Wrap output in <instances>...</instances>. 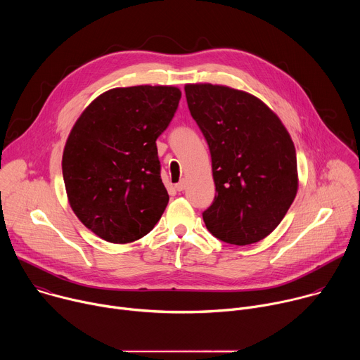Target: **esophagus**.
Instances as JSON below:
<instances>
[{"label": "esophagus", "instance_id": "obj_1", "mask_svg": "<svg viewBox=\"0 0 360 360\" xmlns=\"http://www.w3.org/2000/svg\"><path fill=\"white\" fill-rule=\"evenodd\" d=\"M185 188H186V181H185V179H181L178 184H175V189L179 191V192L184 191Z\"/></svg>", "mask_w": 360, "mask_h": 360}]
</instances>
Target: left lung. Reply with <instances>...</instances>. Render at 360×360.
I'll return each instance as SVG.
<instances>
[{
	"mask_svg": "<svg viewBox=\"0 0 360 360\" xmlns=\"http://www.w3.org/2000/svg\"><path fill=\"white\" fill-rule=\"evenodd\" d=\"M188 108L208 142L217 195L202 214L208 231L232 245L266 238L297 192L296 150L278 115L245 91L185 85Z\"/></svg>",
	"mask_w": 360,
	"mask_h": 360,
	"instance_id": "left-lung-1",
	"label": "left lung"
}]
</instances>
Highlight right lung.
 I'll return each mask as SVG.
<instances>
[{"mask_svg":"<svg viewBox=\"0 0 360 360\" xmlns=\"http://www.w3.org/2000/svg\"><path fill=\"white\" fill-rule=\"evenodd\" d=\"M176 86L114 88L95 98L63 153L67 196L78 219L111 243H129L161 219L169 195L157 138L176 112Z\"/></svg>","mask_w":360,"mask_h":360,"instance_id":"obj_1","label":"right lung"}]
</instances>
